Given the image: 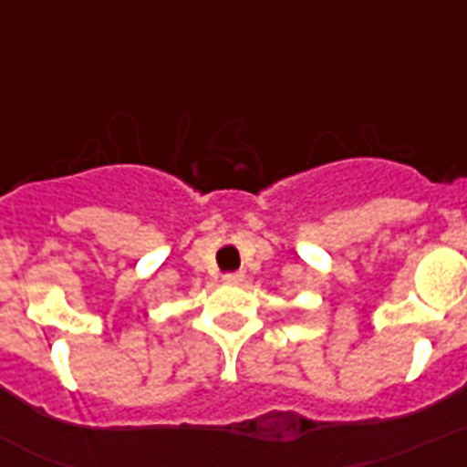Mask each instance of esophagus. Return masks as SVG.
Listing matches in <instances>:
<instances>
[{
    "label": "esophagus",
    "mask_w": 467,
    "mask_h": 467,
    "mask_svg": "<svg viewBox=\"0 0 467 467\" xmlns=\"http://www.w3.org/2000/svg\"><path fill=\"white\" fill-rule=\"evenodd\" d=\"M242 278H244V274L234 271V274H225V276H223V281H225V284H242Z\"/></svg>",
    "instance_id": "obj_1"
}]
</instances>
